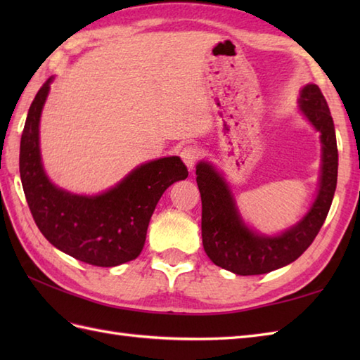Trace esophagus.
<instances>
[{
    "mask_svg": "<svg viewBox=\"0 0 360 360\" xmlns=\"http://www.w3.org/2000/svg\"><path fill=\"white\" fill-rule=\"evenodd\" d=\"M198 156H200V151H198V148L193 147V145H187V147L181 150V158L184 160V164L188 167V170H192L195 167Z\"/></svg>",
    "mask_w": 360,
    "mask_h": 360,
    "instance_id": "34e87169",
    "label": "esophagus"
}]
</instances>
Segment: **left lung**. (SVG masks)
I'll return each mask as SVG.
<instances>
[{
  "label": "left lung",
  "mask_w": 360,
  "mask_h": 360,
  "mask_svg": "<svg viewBox=\"0 0 360 360\" xmlns=\"http://www.w3.org/2000/svg\"><path fill=\"white\" fill-rule=\"evenodd\" d=\"M298 110L320 134L322 164L314 202L304 217L277 235H264L249 227L236 205L223 173L209 160L196 165V182L202 201V246L217 266L236 275L267 274L295 262L311 243L330 212L338 186V142L330 108L314 83L300 91Z\"/></svg>",
  "instance_id": "1"
}]
</instances>
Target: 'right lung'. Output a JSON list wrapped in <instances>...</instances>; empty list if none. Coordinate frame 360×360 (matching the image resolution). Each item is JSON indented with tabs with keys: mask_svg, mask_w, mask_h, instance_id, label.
Listing matches in <instances>:
<instances>
[{
	"mask_svg": "<svg viewBox=\"0 0 360 360\" xmlns=\"http://www.w3.org/2000/svg\"><path fill=\"white\" fill-rule=\"evenodd\" d=\"M52 82L48 79L30 105L20 143L21 184L35 224L53 248L83 263L112 267L131 262L143 249L160 196L187 178V167L179 156L150 160L93 196L56 186L40 151V119Z\"/></svg>",
	"mask_w": 360,
	"mask_h": 360,
	"instance_id": "1",
	"label": "right lung"
}]
</instances>
